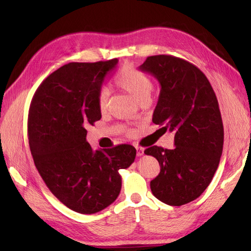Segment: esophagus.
<instances>
[{
	"label": "esophagus",
	"mask_w": 251,
	"mask_h": 251,
	"mask_svg": "<svg viewBox=\"0 0 251 251\" xmlns=\"http://www.w3.org/2000/svg\"><path fill=\"white\" fill-rule=\"evenodd\" d=\"M136 151H137V156L139 157V156H142L143 155V149L142 148H140V147H136Z\"/></svg>",
	"instance_id": "esophagus-1"
}]
</instances>
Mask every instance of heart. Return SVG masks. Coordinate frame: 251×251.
Listing matches in <instances>:
<instances>
[{
	"mask_svg": "<svg viewBox=\"0 0 251 251\" xmlns=\"http://www.w3.org/2000/svg\"><path fill=\"white\" fill-rule=\"evenodd\" d=\"M116 87L132 96L138 103L149 102L154 85L151 77L130 64L125 65L114 79ZM109 103V95L104 90L97 94V105L101 112L105 111Z\"/></svg>",
	"mask_w": 251,
	"mask_h": 251,
	"instance_id": "heart-1",
	"label": "heart"
}]
</instances>
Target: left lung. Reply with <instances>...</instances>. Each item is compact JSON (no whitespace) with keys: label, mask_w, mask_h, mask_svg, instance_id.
I'll return each instance as SVG.
<instances>
[{"label":"left lung","mask_w":251,"mask_h":251,"mask_svg":"<svg viewBox=\"0 0 251 251\" xmlns=\"http://www.w3.org/2000/svg\"><path fill=\"white\" fill-rule=\"evenodd\" d=\"M139 69L161 86L153 123L175 134L173 150L144 151L160 165L151 191L161 202L180 206L200 197L218 169L224 128L217 96L199 68L180 57L149 56Z\"/></svg>","instance_id":"left-lung-1"}]
</instances>
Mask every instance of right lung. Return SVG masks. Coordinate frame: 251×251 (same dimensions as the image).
<instances>
[{
    "mask_svg": "<svg viewBox=\"0 0 251 251\" xmlns=\"http://www.w3.org/2000/svg\"><path fill=\"white\" fill-rule=\"evenodd\" d=\"M117 63L113 58L64 65L41 83L30 103L28 139L35 168L60 202L83 215L117 199L118 171L136 157L130 144L93 151L86 140L87 126L101 118L97 94Z\"/></svg>",
    "mask_w": 251,
    "mask_h": 251,
    "instance_id": "add662e5",
    "label": "right lung"
}]
</instances>
